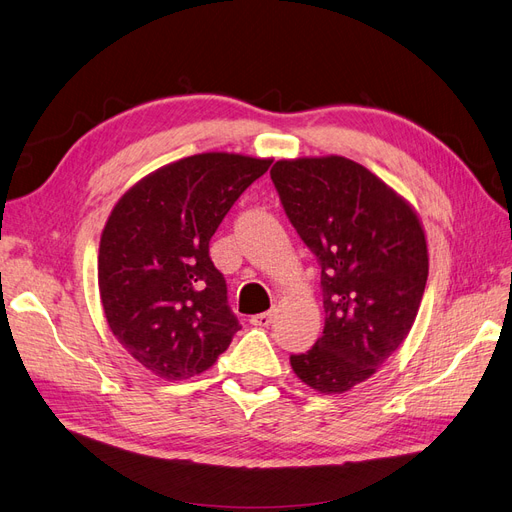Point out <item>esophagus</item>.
Listing matches in <instances>:
<instances>
[{"label": "esophagus", "mask_w": 512, "mask_h": 512, "mask_svg": "<svg viewBox=\"0 0 512 512\" xmlns=\"http://www.w3.org/2000/svg\"><path fill=\"white\" fill-rule=\"evenodd\" d=\"M274 321V312H261V315L251 317V323L255 327H268Z\"/></svg>", "instance_id": "obj_1"}]
</instances>
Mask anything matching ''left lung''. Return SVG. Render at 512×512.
<instances>
[{"label": "left lung", "instance_id": "obj_1", "mask_svg": "<svg viewBox=\"0 0 512 512\" xmlns=\"http://www.w3.org/2000/svg\"><path fill=\"white\" fill-rule=\"evenodd\" d=\"M270 176L321 266L323 334L291 355V368L312 389L344 393L381 368L415 323L430 270L423 227L404 197L346 157L283 159Z\"/></svg>", "mask_w": 512, "mask_h": 512}]
</instances>
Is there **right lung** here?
Masks as SVG:
<instances>
[{
    "label": "right lung",
    "instance_id": "obj_1",
    "mask_svg": "<svg viewBox=\"0 0 512 512\" xmlns=\"http://www.w3.org/2000/svg\"><path fill=\"white\" fill-rule=\"evenodd\" d=\"M272 159L185 157L112 208L97 257L106 321L138 364L168 381L208 370L240 329L210 238Z\"/></svg>",
    "mask_w": 512,
    "mask_h": 512
}]
</instances>
